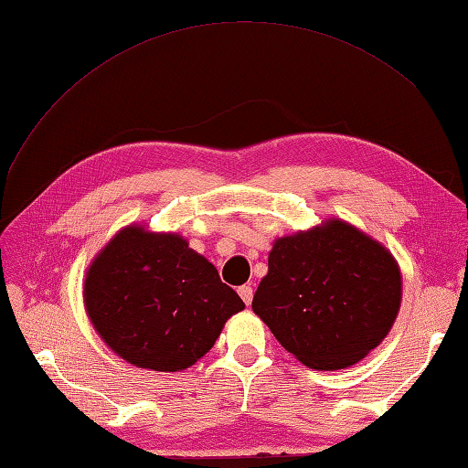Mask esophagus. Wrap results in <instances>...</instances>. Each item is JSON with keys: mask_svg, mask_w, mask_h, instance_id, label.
I'll list each match as a JSON object with an SVG mask.
<instances>
[{"mask_svg": "<svg viewBox=\"0 0 468 468\" xmlns=\"http://www.w3.org/2000/svg\"><path fill=\"white\" fill-rule=\"evenodd\" d=\"M238 294L242 296V301L246 303V304H250L251 303V299H253V289L250 287V285H242L238 289Z\"/></svg>", "mask_w": 468, "mask_h": 468, "instance_id": "34e87169", "label": "esophagus"}]
</instances>
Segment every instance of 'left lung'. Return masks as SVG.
Listing matches in <instances>:
<instances>
[{"label":"left lung","instance_id":"obj_1","mask_svg":"<svg viewBox=\"0 0 468 468\" xmlns=\"http://www.w3.org/2000/svg\"><path fill=\"white\" fill-rule=\"evenodd\" d=\"M402 303L390 250L342 218L277 238L251 308L303 365L339 371L385 339Z\"/></svg>","mask_w":468,"mask_h":468}]
</instances>
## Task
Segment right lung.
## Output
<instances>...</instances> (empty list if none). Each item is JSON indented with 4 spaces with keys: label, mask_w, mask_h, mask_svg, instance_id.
Returning a JSON list of instances; mask_svg holds the SVG:
<instances>
[{
    "label": "right lung",
    "mask_w": 468,
    "mask_h": 468,
    "mask_svg": "<svg viewBox=\"0 0 468 468\" xmlns=\"http://www.w3.org/2000/svg\"><path fill=\"white\" fill-rule=\"evenodd\" d=\"M95 332L138 369L186 371L215 346L246 304L217 267L177 232L121 229L97 251L83 281Z\"/></svg>",
    "instance_id": "add662e5"
}]
</instances>
